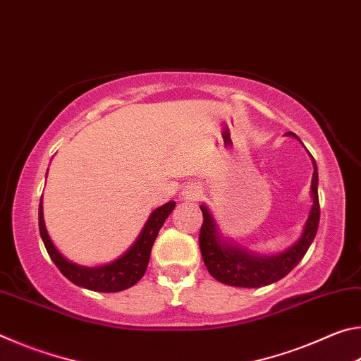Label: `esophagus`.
Masks as SVG:
<instances>
[{"label":"esophagus","instance_id":"1","mask_svg":"<svg viewBox=\"0 0 361 361\" xmlns=\"http://www.w3.org/2000/svg\"><path fill=\"white\" fill-rule=\"evenodd\" d=\"M202 194L204 188L200 183H189V185L183 189V197H185V200H189V202H197V200L202 197Z\"/></svg>","mask_w":361,"mask_h":361}]
</instances>
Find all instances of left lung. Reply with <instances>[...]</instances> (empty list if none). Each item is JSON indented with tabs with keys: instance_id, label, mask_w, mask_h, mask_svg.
Instances as JSON below:
<instances>
[{
	"instance_id": "obj_1",
	"label": "left lung",
	"mask_w": 361,
	"mask_h": 361,
	"mask_svg": "<svg viewBox=\"0 0 361 361\" xmlns=\"http://www.w3.org/2000/svg\"><path fill=\"white\" fill-rule=\"evenodd\" d=\"M288 135L296 137L293 132H288ZM310 157H312V154H310ZM312 164L314 175L310 192H312L314 205L310 209L309 219L304 226L301 239L286 252L277 256L252 255L245 250L232 245V243L224 242V239L219 237L215 219L210 215L209 209L205 205H200L204 223L199 232V245L205 267L209 269L213 279L231 286L258 288V286H264L283 279L286 274H290L298 266V262L304 258L305 252L312 243L320 221L319 189H317V186H319V173H317V164L314 157Z\"/></svg>"
}]
</instances>
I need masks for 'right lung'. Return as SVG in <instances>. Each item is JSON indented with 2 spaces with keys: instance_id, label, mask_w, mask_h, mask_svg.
I'll return each instance as SVG.
<instances>
[{
  "instance_id": "obj_1",
  "label": "right lung",
  "mask_w": 361,
  "mask_h": 361,
  "mask_svg": "<svg viewBox=\"0 0 361 361\" xmlns=\"http://www.w3.org/2000/svg\"><path fill=\"white\" fill-rule=\"evenodd\" d=\"M175 209V202H167L166 205L159 207L151 213L148 221H146L142 234L138 235L135 243L130 247V250L121 256L119 259L109 262L106 266L100 267H82L78 266L75 262H70L59 250L54 247V243L49 237L46 226H44V216H42V199L39 202V234L41 239L44 242V247L47 250L49 256L54 261V264L59 267V271L63 276L78 286L82 288L100 291V293H114L122 291L126 288L135 285L140 279L143 277L149 262V255L152 243H154L156 237L159 234V229L162 228L164 221Z\"/></svg>"
}]
</instances>
